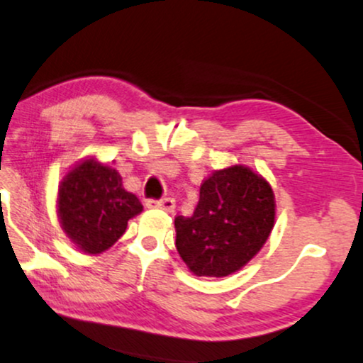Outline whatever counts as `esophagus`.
Returning a JSON list of instances; mask_svg holds the SVG:
<instances>
[{
  "label": "esophagus",
  "instance_id": "obj_1",
  "mask_svg": "<svg viewBox=\"0 0 363 363\" xmlns=\"http://www.w3.org/2000/svg\"><path fill=\"white\" fill-rule=\"evenodd\" d=\"M147 206H148V208L164 209V211H167V213H174V209H176V201H174L172 198L148 199V201H147Z\"/></svg>",
  "mask_w": 363,
  "mask_h": 363
}]
</instances>
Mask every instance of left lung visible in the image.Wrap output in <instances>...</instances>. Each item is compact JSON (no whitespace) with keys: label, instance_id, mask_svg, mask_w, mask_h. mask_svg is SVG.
Instances as JSON below:
<instances>
[{"label":"left lung","instance_id":"obj_1","mask_svg":"<svg viewBox=\"0 0 363 363\" xmlns=\"http://www.w3.org/2000/svg\"><path fill=\"white\" fill-rule=\"evenodd\" d=\"M276 225V196L262 174L235 164L203 181L191 216H176V247L198 277L238 272L265 245Z\"/></svg>","mask_w":363,"mask_h":363}]
</instances>
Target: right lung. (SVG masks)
<instances>
[{
  "instance_id": "right-lung-1",
  "label": "right lung",
  "mask_w": 363,
  "mask_h": 363,
  "mask_svg": "<svg viewBox=\"0 0 363 363\" xmlns=\"http://www.w3.org/2000/svg\"><path fill=\"white\" fill-rule=\"evenodd\" d=\"M143 211L123 187L120 172L96 155L69 169L57 191V218L65 237L87 255H99L125 233L128 220Z\"/></svg>"
}]
</instances>
